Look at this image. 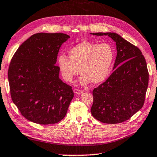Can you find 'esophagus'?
Masks as SVG:
<instances>
[{
	"mask_svg": "<svg viewBox=\"0 0 157 157\" xmlns=\"http://www.w3.org/2000/svg\"><path fill=\"white\" fill-rule=\"evenodd\" d=\"M74 93L76 95H81V94H83V91L79 90V89H74Z\"/></svg>",
	"mask_w": 157,
	"mask_h": 157,
	"instance_id": "34e87169",
	"label": "esophagus"
}]
</instances>
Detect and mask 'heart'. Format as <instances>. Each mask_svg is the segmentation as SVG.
I'll list each match as a JSON object with an SVG mask.
<instances>
[{
	"instance_id": "obj_1",
	"label": "heart",
	"mask_w": 157,
	"mask_h": 157,
	"mask_svg": "<svg viewBox=\"0 0 157 157\" xmlns=\"http://www.w3.org/2000/svg\"><path fill=\"white\" fill-rule=\"evenodd\" d=\"M114 57V51L110 44H98L82 41L69 51V57L60 55L57 59L61 73L67 81H72L80 70L79 83L86 85L103 82L109 75Z\"/></svg>"
}]
</instances>
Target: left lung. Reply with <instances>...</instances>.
Returning a JSON list of instances; mask_svg holds the SVG:
<instances>
[{
	"mask_svg": "<svg viewBox=\"0 0 157 157\" xmlns=\"http://www.w3.org/2000/svg\"><path fill=\"white\" fill-rule=\"evenodd\" d=\"M91 34L110 37L116 43L117 52L113 72L93 91L91 114L104 123L124 122L144 103L149 78L145 58L138 48L117 33Z\"/></svg>",
	"mask_w": 157,
	"mask_h": 157,
	"instance_id": "8db88e82",
	"label": "left lung"
}]
</instances>
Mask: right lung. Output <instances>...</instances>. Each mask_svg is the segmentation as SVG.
Masks as SVG:
<instances>
[{"instance_id":"add662e5","label":"right lung","mask_w":157,"mask_h":157,"mask_svg":"<svg viewBox=\"0 0 157 157\" xmlns=\"http://www.w3.org/2000/svg\"><path fill=\"white\" fill-rule=\"evenodd\" d=\"M70 36L36 33L19 47L11 59L8 79L13 102L28 121L58 123L74 97L72 87L59 78L57 54Z\"/></svg>"}]
</instances>
